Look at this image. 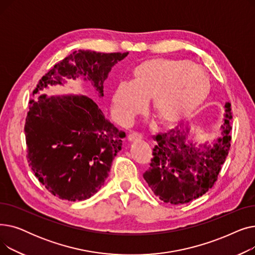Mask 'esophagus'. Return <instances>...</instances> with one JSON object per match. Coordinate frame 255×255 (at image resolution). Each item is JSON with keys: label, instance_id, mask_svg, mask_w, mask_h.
I'll return each instance as SVG.
<instances>
[{"label": "esophagus", "instance_id": "esophagus-1", "mask_svg": "<svg viewBox=\"0 0 255 255\" xmlns=\"http://www.w3.org/2000/svg\"><path fill=\"white\" fill-rule=\"evenodd\" d=\"M141 138H142V135L138 134V133H136V132H132V133H130V134H128V139L130 141L141 140Z\"/></svg>", "mask_w": 255, "mask_h": 255}]
</instances>
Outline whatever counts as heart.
<instances>
[{
	"mask_svg": "<svg viewBox=\"0 0 255 255\" xmlns=\"http://www.w3.org/2000/svg\"><path fill=\"white\" fill-rule=\"evenodd\" d=\"M207 74L190 62L171 59L145 61L133 70L130 83H121L112 98L116 118L128 123L138 115L144 101L159 122L176 126L188 119L207 99L210 93Z\"/></svg>",
	"mask_w": 255,
	"mask_h": 255,
	"instance_id": "b5f03b06",
	"label": "heart"
}]
</instances>
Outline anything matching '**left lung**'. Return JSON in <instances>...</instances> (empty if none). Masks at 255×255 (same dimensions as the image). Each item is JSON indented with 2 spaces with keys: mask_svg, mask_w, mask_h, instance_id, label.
<instances>
[{
  "mask_svg": "<svg viewBox=\"0 0 255 255\" xmlns=\"http://www.w3.org/2000/svg\"><path fill=\"white\" fill-rule=\"evenodd\" d=\"M221 136L204 150L189 141L188 127L183 125L154 136L156 145L149 169L143 173L154 194L164 203L183 205L203 196L217 181L231 148V103L224 105Z\"/></svg>",
  "mask_w": 255,
  "mask_h": 255,
  "instance_id": "left-lung-1",
  "label": "left lung"
}]
</instances>
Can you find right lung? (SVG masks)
I'll use <instances>...</instances> for the list:
<instances>
[{
	"mask_svg": "<svg viewBox=\"0 0 255 255\" xmlns=\"http://www.w3.org/2000/svg\"><path fill=\"white\" fill-rule=\"evenodd\" d=\"M128 52L74 51L39 80L33 95L63 78L82 75L103 96V83L113 66ZM24 133L26 159L35 176L55 196L70 202L85 200L104 184L112 162L126 136L91 98L84 95H41L30 100Z\"/></svg>",
	"mask_w": 255,
	"mask_h": 255,
	"instance_id": "add662e5",
	"label": "right lung"
}]
</instances>
